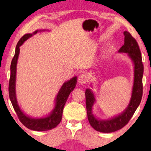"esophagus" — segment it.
Wrapping results in <instances>:
<instances>
[{"label":"esophagus","instance_id":"esophagus-1","mask_svg":"<svg viewBox=\"0 0 151 151\" xmlns=\"http://www.w3.org/2000/svg\"><path fill=\"white\" fill-rule=\"evenodd\" d=\"M88 81V78H87V76L85 74H80V75L78 76V82H79L80 84H86V82Z\"/></svg>","mask_w":151,"mask_h":151}]
</instances>
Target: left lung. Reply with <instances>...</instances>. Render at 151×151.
I'll return each instance as SVG.
<instances>
[{
  "label": "left lung",
  "instance_id": "1",
  "mask_svg": "<svg viewBox=\"0 0 151 151\" xmlns=\"http://www.w3.org/2000/svg\"><path fill=\"white\" fill-rule=\"evenodd\" d=\"M124 45L119 49V53H127L134 65V82L131 100L127 109L121 114L109 119H98L92 113V108L96 99L93 91L86 88L85 91L86 108L90 124L97 131L102 133H112L118 131L127 125L133 116L142 100L143 93L142 77L144 65L142 64V54L137 41L129 32L125 31Z\"/></svg>",
  "mask_w": 151,
  "mask_h": 151
}]
</instances>
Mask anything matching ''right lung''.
I'll list each match as a JSON object with an SVG mask.
<instances>
[{
	"label": "right lung",
	"mask_w": 151,
	"mask_h": 151,
	"mask_svg": "<svg viewBox=\"0 0 151 151\" xmlns=\"http://www.w3.org/2000/svg\"><path fill=\"white\" fill-rule=\"evenodd\" d=\"M42 30H36L33 34H27L24 35L20 39L16 47L15 54L12 60L11 67V73H10V79L9 82V99L17 114L18 119L21 122V123L27 129L36 131H48L56 127L62 119L63 109L67 100L71 92L76 87L77 83V77L72 78L69 81L65 82L62 86L60 89L58 91L56 98H55V107L52 110L50 114L47 117H40V118H34L27 116L22 112L21 109L18 106L17 100L16 96V65L18 55L20 53V47L23 44L24 41H26L28 38L32 37L33 35L36 34L37 32H42Z\"/></svg>",
	"instance_id": "add662e5"
}]
</instances>
